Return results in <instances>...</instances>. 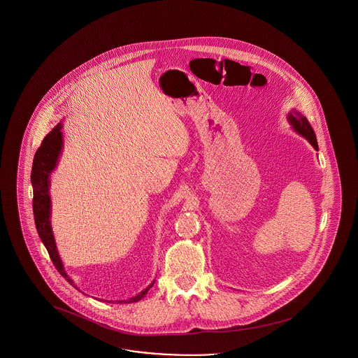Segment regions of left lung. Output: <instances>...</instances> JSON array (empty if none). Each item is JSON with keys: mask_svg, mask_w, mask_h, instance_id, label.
<instances>
[{"mask_svg": "<svg viewBox=\"0 0 358 358\" xmlns=\"http://www.w3.org/2000/svg\"><path fill=\"white\" fill-rule=\"evenodd\" d=\"M287 120H288L291 128L298 134H301V137H304L313 145V148L315 151H318L317 136H315L314 129L311 128L310 122L307 121V118L301 112H298L296 109H291L287 114Z\"/></svg>", "mask_w": 358, "mask_h": 358, "instance_id": "obj_1", "label": "left lung"}]
</instances>
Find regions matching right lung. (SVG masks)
Wrapping results in <instances>:
<instances>
[{
    "mask_svg": "<svg viewBox=\"0 0 358 358\" xmlns=\"http://www.w3.org/2000/svg\"><path fill=\"white\" fill-rule=\"evenodd\" d=\"M62 128H63V121H60L57 127L54 129H51V132L44 137L40 148L35 153L34 164H32V173H31V182H32V187H34L32 205H34V217H35V225L38 229V237L43 241L45 249L48 250V255L55 265L57 272L71 285H74L76 289H79L76 287V282H73V279L67 275V272L64 269L63 262L59 256L55 236H54L52 226H51V207L52 205H51L50 186H51V175L57 169L59 157L63 151L64 141H63ZM153 284H155V279L147 288H144L137 295H134L127 301H115L117 303H134V301H141L147 295V292L151 289ZM110 301L113 303V301Z\"/></svg>",
    "mask_w": 358,
    "mask_h": 358,
    "instance_id": "obj_1",
    "label": "right lung"
}]
</instances>
